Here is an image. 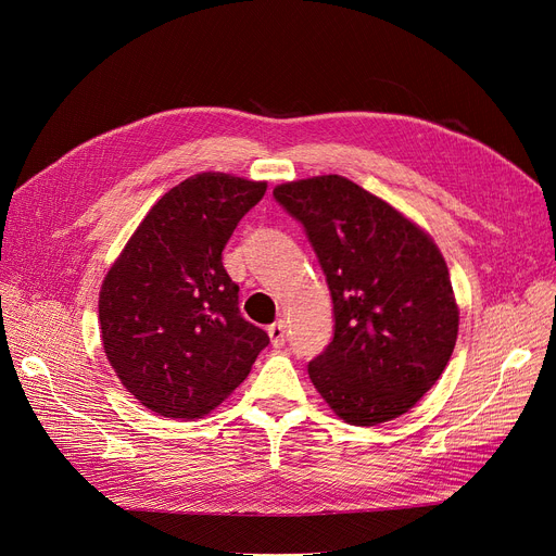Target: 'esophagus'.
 Returning <instances> with one entry per match:
<instances>
[{
	"label": "esophagus",
	"mask_w": 556,
	"mask_h": 556,
	"mask_svg": "<svg viewBox=\"0 0 556 556\" xmlns=\"http://www.w3.org/2000/svg\"><path fill=\"white\" fill-rule=\"evenodd\" d=\"M268 336H270V342L275 346H283V342H286V325H283V319H279V323L268 327Z\"/></svg>",
	"instance_id": "esophagus-1"
}]
</instances>
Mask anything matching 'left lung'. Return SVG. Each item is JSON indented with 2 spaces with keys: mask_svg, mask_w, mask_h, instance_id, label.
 <instances>
[{
  "mask_svg": "<svg viewBox=\"0 0 556 556\" xmlns=\"http://www.w3.org/2000/svg\"><path fill=\"white\" fill-rule=\"evenodd\" d=\"M327 275L336 333L308 376L352 426L405 415L437 383L455 349L459 308L448 266L410 218L342 175L275 187Z\"/></svg>",
  "mask_w": 556,
  "mask_h": 556,
  "instance_id": "1",
  "label": "left lung"
}]
</instances>
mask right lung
I'll list each match as a JSON object with an SVG mask.
<instances>
[{
    "label": "right lung",
    "mask_w": 556,
    "mask_h": 556,
    "mask_svg": "<svg viewBox=\"0 0 556 556\" xmlns=\"http://www.w3.org/2000/svg\"><path fill=\"white\" fill-rule=\"evenodd\" d=\"M266 189L220 170L191 175L153 204L101 283L105 356L155 415H210L270 342L241 317L223 268L231 231Z\"/></svg>",
    "instance_id": "1"
}]
</instances>
